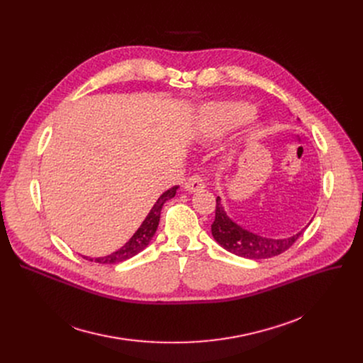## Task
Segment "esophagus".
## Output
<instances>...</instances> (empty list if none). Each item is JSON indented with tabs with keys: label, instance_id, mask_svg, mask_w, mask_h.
<instances>
[{
	"label": "esophagus",
	"instance_id": "34e87169",
	"mask_svg": "<svg viewBox=\"0 0 363 363\" xmlns=\"http://www.w3.org/2000/svg\"><path fill=\"white\" fill-rule=\"evenodd\" d=\"M203 186H205L203 179H202L199 175H194V177H191V178L185 182L184 189H185L186 192H196V191L203 189Z\"/></svg>",
	"mask_w": 363,
	"mask_h": 363
}]
</instances>
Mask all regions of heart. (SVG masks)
Segmentation results:
<instances>
[{
    "instance_id": "1",
    "label": "heart",
    "mask_w": 363,
    "mask_h": 363,
    "mask_svg": "<svg viewBox=\"0 0 363 363\" xmlns=\"http://www.w3.org/2000/svg\"><path fill=\"white\" fill-rule=\"evenodd\" d=\"M254 108L244 101H221L206 105L199 115V126L206 138L218 139L247 122Z\"/></svg>"
}]
</instances>
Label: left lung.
Wrapping results in <instances>:
<instances>
[{
  "label": "left lung",
  "mask_w": 363,
  "mask_h": 363,
  "mask_svg": "<svg viewBox=\"0 0 363 363\" xmlns=\"http://www.w3.org/2000/svg\"><path fill=\"white\" fill-rule=\"evenodd\" d=\"M310 224V223H308ZM308 224L298 233L284 237L272 238L260 234H255L242 225L237 224L224 210L221 198L217 196L216 205V220L211 225V233L214 240L227 251L244 257L251 260H260V258H270L281 254L293 245V242L303 234Z\"/></svg>",
  "instance_id": "obj_1"
}]
</instances>
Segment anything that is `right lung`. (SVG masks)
I'll list each match as a JSON object with an SVG mask.
<instances>
[{
	"label": "right lung",
	"mask_w": 363,
	"mask_h": 363,
	"mask_svg": "<svg viewBox=\"0 0 363 363\" xmlns=\"http://www.w3.org/2000/svg\"><path fill=\"white\" fill-rule=\"evenodd\" d=\"M179 186H172L169 188L168 191H165L160 198L158 201L153 203V206L150 208V211L147 213L146 218L143 220V223L140 224V227L135 231V234L129 238V241L121 247L119 250L113 251L112 254L109 255H105V257H96V258H90V262L94 260V263H100V264H118V263H122L125 260H128V258L136 255L138 252H140L142 250H145L150 240L153 238L155 233H157V228L160 225V218H161V211H162V206L164 203L174 198L175 194H177V189ZM86 258V257H84ZM87 260V258H86Z\"/></svg>",
	"instance_id": "obj_1"
}]
</instances>
